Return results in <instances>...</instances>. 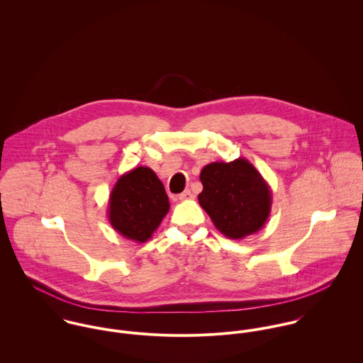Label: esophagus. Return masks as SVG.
Instances as JSON below:
<instances>
[{
    "label": "esophagus",
    "mask_w": 363,
    "mask_h": 363,
    "mask_svg": "<svg viewBox=\"0 0 363 363\" xmlns=\"http://www.w3.org/2000/svg\"><path fill=\"white\" fill-rule=\"evenodd\" d=\"M194 199V194L190 191V190H186L184 193H182L180 196H179V200L180 201H187V200H193Z\"/></svg>",
    "instance_id": "34e87169"
}]
</instances>
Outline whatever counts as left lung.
Wrapping results in <instances>:
<instances>
[{
	"instance_id": "8db88e82",
	"label": "left lung",
	"mask_w": 363,
	"mask_h": 363,
	"mask_svg": "<svg viewBox=\"0 0 363 363\" xmlns=\"http://www.w3.org/2000/svg\"><path fill=\"white\" fill-rule=\"evenodd\" d=\"M200 180L199 203L222 235L238 240L264 226L271 212V189L247 159L212 162L203 167Z\"/></svg>"
}]
</instances>
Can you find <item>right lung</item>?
Masks as SVG:
<instances>
[{"label": "right lung", "mask_w": 363, "mask_h": 363, "mask_svg": "<svg viewBox=\"0 0 363 363\" xmlns=\"http://www.w3.org/2000/svg\"><path fill=\"white\" fill-rule=\"evenodd\" d=\"M169 208V197L155 172L140 166L116 182L108 199L107 218L121 236L144 243L152 238Z\"/></svg>", "instance_id": "obj_1"}]
</instances>
